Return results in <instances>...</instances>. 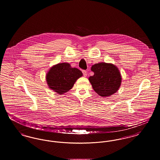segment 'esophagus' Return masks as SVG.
<instances>
[{
  "instance_id": "obj_1",
  "label": "esophagus",
  "mask_w": 160,
  "mask_h": 160,
  "mask_svg": "<svg viewBox=\"0 0 160 160\" xmlns=\"http://www.w3.org/2000/svg\"><path fill=\"white\" fill-rule=\"evenodd\" d=\"M82 72H83L84 77L87 76V71H86V70H83V71H82Z\"/></svg>"
}]
</instances>
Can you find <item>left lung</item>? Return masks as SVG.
<instances>
[{"mask_svg": "<svg viewBox=\"0 0 160 160\" xmlns=\"http://www.w3.org/2000/svg\"><path fill=\"white\" fill-rule=\"evenodd\" d=\"M93 76L89 80L93 90L101 97H109L119 89L121 84V76L118 68L112 63L101 62L92 65Z\"/></svg>", "mask_w": 160, "mask_h": 160, "instance_id": "obj_1", "label": "left lung"}]
</instances>
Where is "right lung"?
Here are the masks:
<instances>
[{"label":"right lung","instance_id":"right-lung-1","mask_svg":"<svg viewBox=\"0 0 160 160\" xmlns=\"http://www.w3.org/2000/svg\"><path fill=\"white\" fill-rule=\"evenodd\" d=\"M82 76L78 69L72 68L68 63H62L50 68L46 79L49 88L62 95L69 91L77 80Z\"/></svg>","mask_w":160,"mask_h":160}]
</instances>
